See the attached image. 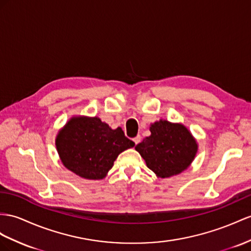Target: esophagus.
I'll return each instance as SVG.
<instances>
[{
	"mask_svg": "<svg viewBox=\"0 0 251 251\" xmlns=\"http://www.w3.org/2000/svg\"><path fill=\"white\" fill-rule=\"evenodd\" d=\"M132 140H133V142H134V144H136V145H137V144H139V143L141 142V137H140V136H137V137H134V138H133Z\"/></svg>",
	"mask_w": 251,
	"mask_h": 251,
	"instance_id": "obj_1",
	"label": "esophagus"
}]
</instances>
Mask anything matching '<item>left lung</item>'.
Instances as JSON below:
<instances>
[{"label":"left lung","instance_id":"1","mask_svg":"<svg viewBox=\"0 0 251 251\" xmlns=\"http://www.w3.org/2000/svg\"><path fill=\"white\" fill-rule=\"evenodd\" d=\"M150 130L151 136L136 146L147 168L161 178L177 175L189 168L197 144L187 128L161 120L152 124Z\"/></svg>","mask_w":251,"mask_h":251}]
</instances>
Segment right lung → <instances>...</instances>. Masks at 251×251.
<instances>
[{
	"label": "right lung",
	"mask_w": 251,
	"mask_h": 251,
	"mask_svg": "<svg viewBox=\"0 0 251 251\" xmlns=\"http://www.w3.org/2000/svg\"><path fill=\"white\" fill-rule=\"evenodd\" d=\"M63 165L82 178L99 180L112 168L119 153L134 146L118 127L111 129L99 118H73L56 139Z\"/></svg>",
	"instance_id": "add662e5"
}]
</instances>
